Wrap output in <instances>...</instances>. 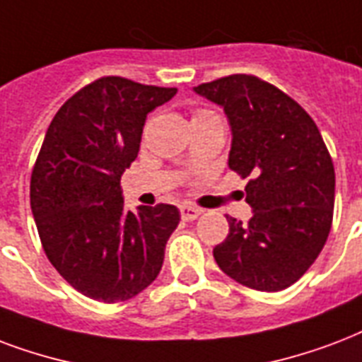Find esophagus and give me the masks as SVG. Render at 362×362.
Wrapping results in <instances>:
<instances>
[{
	"instance_id": "1",
	"label": "esophagus",
	"mask_w": 362,
	"mask_h": 362,
	"mask_svg": "<svg viewBox=\"0 0 362 362\" xmlns=\"http://www.w3.org/2000/svg\"><path fill=\"white\" fill-rule=\"evenodd\" d=\"M201 209H197V206H192V205H182L180 206V214H182V220H186V222H192V220H195V218L199 216L201 214Z\"/></svg>"
}]
</instances>
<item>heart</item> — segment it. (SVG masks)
I'll return each instance as SVG.
<instances>
[{"mask_svg":"<svg viewBox=\"0 0 362 362\" xmlns=\"http://www.w3.org/2000/svg\"><path fill=\"white\" fill-rule=\"evenodd\" d=\"M206 115H212V112H209V110H197V112L193 114V119H199V117H206Z\"/></svg>","mask_w":362,"mask_h":362,"instance_id":"heart-1","label":"heart"}]
</instances>
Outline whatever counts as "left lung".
<instances>
[{"mask_svg":"<svg viewBox=\"0 0 362 362\" xmlns=\"http://www.w3.org/2000/svg\"><path fill=\"white\" fill-rule=\"evenodd\" d=\"M195 93L224 107L231 125L230 165L252 216L228 218L214 247L220 269L255 291L277 292L310 269L327 243L334 211V165L315 121L296 100L247 74L203 83Z\"/></svg>","mask_w":362,"mask_h":362,"instance_id":"left-lung-1","label":"left lung"}]
</instances>
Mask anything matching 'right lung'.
Returning a JSON list of instances; mask_svg holds the SVG:
<instances>
[{
	"label": "right lung",
	"instance_id": "right-lung-1",
	"mask_svg": "<svg viewBox=\"0 0 362 362\" xmlns=\"http://www.w3.org/2000/svg\"><path fill=\"white\" fill-rule=\"evenodd\" d=\"M175 95V87L100 77L47 129L30 205L47 258L83 296L125 302L161 272L180 212L165 203L127 211L121 175L136 159L148 114Z\"/></svg>",
	"mask_w": 362,
	"mask_h": 362
}]
</instances>
